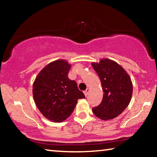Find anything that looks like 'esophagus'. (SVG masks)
<instances>
[{"label": "esophagus", "instance_id": "34e87169", "mask_svg": "<svg viewBox=\"0 0 157 157\" xmlns=\"http://www.w3.org/2000/svg\"><path fill=\"white\" fill-rule=\"evenodd\" d=\"M89 90H90V89H89V88H87V89L84 91V95H85V96H87V95H88L89 92Z\"/></svg>", "mask_w": 157, "mask_h": 157}]
</instances>
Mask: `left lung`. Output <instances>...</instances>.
Here are the masks:
<instances>
[{"label":"left lung","mask_w":157,"mask_h":157,"mask_svg":"<svg viewBox=\"0 0 157 157\" xmlns=\"http://www.w3.org/2000/svg\"><path fill=\"white\" fill-rule=\"evenodd\" d=\"M92 66L99 76L104 92L102 102L92 109L95 116L111 120L120 115L129 105L133 86L131 78L121 66L113 60L102 59Z\"/></svg>","instance_id":"obj_1"}]
</instances>
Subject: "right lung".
<instances>
[{
	"label": "right lung",
	"instance_id": "add662e5",
	"mask_svg": "<svg viewBox=\"0 0 157 157\" xmlns=\"http://www.w3.org/2000/svg\"><path fill=\"white\" fill-rule=\"evenodd\" d=\"M71 65L64 59L50 63L33 83V94L37 108L47 119L61 123L73 113L78 100L85 98L75 81L68 74Z\"/></svg>",
	"mask_w": 157,
	"mask_h": 157
}]
</instances>
